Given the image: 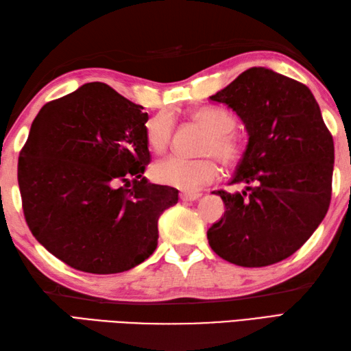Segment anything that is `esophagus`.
Returning a JSON list of instances; mask_svg holds the SVG:
<instances>
[{
  "label": "esophagus",
  "instance_id": "esophagus-1",
  "mask_svg": "<svg viewBox=\"0 0 351 351\" xmlns=\"http://www.w3.org/2000/svg\"><path fill=\"white\" fill-rule=\"evenodd\" d=\"M200 196V193H181L180 195V197H181V200H184V202H193V200H197Z\"/></svg>",
  "mask_w": 351,
  "mask_h": 351
}]
</instances>
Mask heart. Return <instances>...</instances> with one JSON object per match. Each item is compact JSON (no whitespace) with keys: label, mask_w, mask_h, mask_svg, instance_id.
<instances>
[{"label":"heart","mask_w":351,"mask_h":351,"mask_svg":"<svg viewBox=\"0 0 351 351\" xmlns=\"http://www.w3.org/2000/svg\"><path fill=\"white\" fill-rule=\"evenodd\" d=\"M190 119L208 132L200 149V154L208 156L199 160L169 156L152 167V176L156 182L182 191H197L204 185L219 180L220 166L215 156L223 166L237 167L247 154V141L241 134L234 131L237 119L229 110L215 106L197 107L190 111ZM171 134L173 117L169 111H160L145 123L146 143L155 154L166 151Z\"/></svg>","instance_id":"obj_1"}]
</instances>
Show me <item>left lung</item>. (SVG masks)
I'll return each instance as SVG.
<instances>
[{
	"label": "left lung",
	"instance_id": "8db88e82",
	"mask_svg": "<svg viewBox=\"0 0 351 351\" xmlns=\"http://www.w3.org/2000/svg\"><path fill=\"white\" fill-rule=\"evenodd\" d=\"M240 116L247 154L230 184L214 191L226 206L208 229L211 249L228 263L265 267L309 240L329 210L335 147L309 88L265 68H250L210 96Z\"/></svg>",
	"mask_w": 351,
	"mask_h": 351
}]
</instances>
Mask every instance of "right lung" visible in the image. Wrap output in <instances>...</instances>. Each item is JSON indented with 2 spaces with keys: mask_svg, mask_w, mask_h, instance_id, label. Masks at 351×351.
<instances>
[{
  "mask_svg": "<svg viewBox=\"0 0 351 351\" xmlns=\"http://www.w3.org/2000/svg\"><path fill=\"white\" fill-rule=\"evenodd\" d=\"M147 113L114 88L88 83L45 104L18 160L34 238L80 271L131 270L158 244V219L178 190L147 182Z\"/></svg>",
  "mask_w": 351,
  "mask_h": 351,
  "instance_id": "right-lung-1",
  "label": "right lung"
}]
</instances>
